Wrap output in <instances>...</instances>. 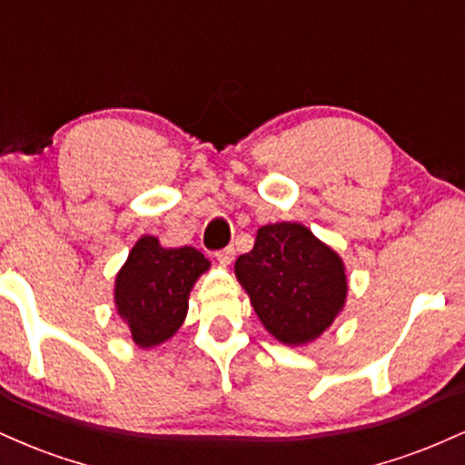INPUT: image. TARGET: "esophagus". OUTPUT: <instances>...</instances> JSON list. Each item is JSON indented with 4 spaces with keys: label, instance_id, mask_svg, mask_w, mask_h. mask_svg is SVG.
Segmentation results:
<instances>
[{
    "label": "esophagus",
    "instance_id": "1",
    "mask_svg": "<svg viewBox=\"0 0 465 465\" xmlns=\"http://www.w3.org/2000/svg\"><path fill=\"white\" fill-rule=\"evenodd\" d=\"M233 253H236V249H233V247H225V249L216 251V260H218V262H221L223 266H227V264H232Z\"/></svg>",
    "mask_w": 465,
    "mask_h": 465
}]
</instances>
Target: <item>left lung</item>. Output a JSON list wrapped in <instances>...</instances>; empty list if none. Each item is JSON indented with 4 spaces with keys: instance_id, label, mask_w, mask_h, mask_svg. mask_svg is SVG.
Returning a JSON list of instances; mask_svg holds the SVG:
<instances>
[{
    "instance_id": "left-lung-1",
    "label": "left lung",
    "mask_w": 465,
    "mask_h": 465,
    "mask_svg": "<svg viewBox=\"0 0 465 465\" xmlns=\"http://www.w3.org/2000/svg\"><path fill=\"white\" fill-rule=\"evenodd\" d=\"M233 271L260 322L284 345L322 336L348 297L343 260L302 223L260 227Z\"/></svg>"
}]
</instances>
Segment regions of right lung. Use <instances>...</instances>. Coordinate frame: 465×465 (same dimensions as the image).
Listing matches in <instances>:
<instances>
[{"label": "right lung", "mask_w": 465, "mask_h": 465, "mask_svg": "<svg viewBox=\"0 0 465 465\" xmlns=\"http://www.w3.org/2000/svg\"><path fill=\"white\" fill-rule=\"evenodd\" d=\"M210 269L194 247L165 249L154 236H142L115 275V308L140 348L168 341L188 314L192 286Z\"/></svg>", "instance_id": "add662e5"}]
</instances>
